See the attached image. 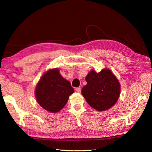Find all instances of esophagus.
<instances>
[{"label":"esophagus","instance_id":"obj_1","mask_svg":"<svg viewBox=\"0 0 152 152\" xmlns=\"http://www.w3.org/2000/svg\"><path fill=\"white\" fill-rule=\"evenodd\" d=\"M75 91L77 92L78 93H80V92H81V89L80 88V87H77V88H76V89H75Z\"/></svg>","mask_w":152,"mask_h":152}]
</instances>
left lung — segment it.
I'll list each match as a JSON object with an SVG mask.
<instances>
[{
  "instance_id": "left-lung-1",
  "label": "left lung",
  "mask_w": 152,
  "mask_h": 152,
  "mask_svg": "<svg viewBox=\"0 0 152 152\" xmlns=\"http://www.w3.org/2000/svg\"><path fill=\"white\" fill-rule=\"evenodd\" d=\"M87 84L82 94L92 108L103 112L112 108L118 99L121 84L108 68L97 73L92 70L86 77Z\"/></svg>"
}]
</instances>
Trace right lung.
<instances>
[{
  "instance_id": "add662e5",
  "label": "right lung",
  "mask_w": 152,
  "mask_h": 152,
  "mask_svg": "<svg viewBox=\"0 0 152 152\" xmlns=\"http://www.w3.org/2000/svg\"><path fill=\"white\" fill-rule=\"evenodd\" d=\"M74 93L70 82L61 75L59 69H50L41 77L35 91L37 102L51 113L58 112Z\"/></svg>"
}]
</instances>
